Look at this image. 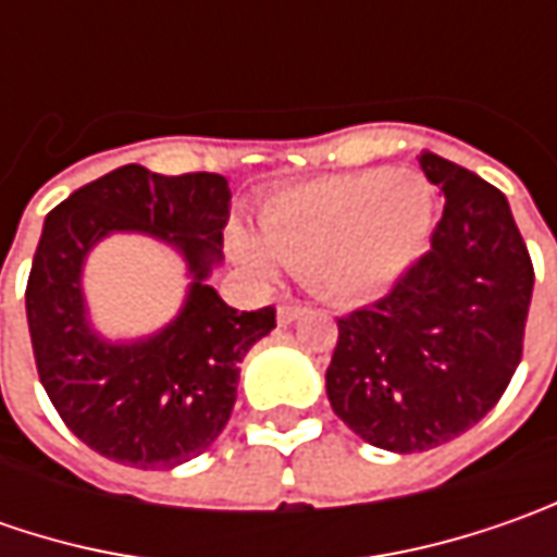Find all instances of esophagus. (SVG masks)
<instances>
[{
  "label": "esophagus",
  "instance_id": "esophagus-1",
  "mask_svg": "<svg viewBox=\"0 0 557 557\" xmlns=\"http://www.w3.org/2000/svg\"><path fill=\"white\" fill-rule=\"evenodd\" d=\"M304 312H307V307H300V304H285V307H278V325H290V322H297Z\"/></svg>",
  "mask_w": 557,
  "mask_h": 557
}]
</instances>
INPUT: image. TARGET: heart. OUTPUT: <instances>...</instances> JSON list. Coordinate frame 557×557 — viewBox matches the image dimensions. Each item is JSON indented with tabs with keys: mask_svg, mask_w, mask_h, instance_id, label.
Listing matches in <instances>:
<instances>
[{
	"mask_svg": "<svg viewBox=\"0 0 557 557\" xmlns=\"http://www.w3.org/2000/svg\"><path fill=\"white\" fill-rule=\"evenodd\" d=\"M431 223L434 195L418 173L366 170L275 191L257 213L260 238L232 225L228 250L257 278L285 263L319 297L366 304L421 253Z\"/></svg>",
	"mask_w": 557,
	"mask_h": 557,
	"instance_id": "obj_1",
	"label": "heart"
}]
</instances>
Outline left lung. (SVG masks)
I'll return each instance as SVG.
<instances>
[{
    "instance_id": "left-lung-1",
    "label": "left lung",
    "mask_w": 557,
    "mask_h": 557,
    "mask_svg": "<svg viewBox=\"0 0 557 557\" xmlns=\"http://www.w3.org/2000/svg\"><path fill=\"white\" fill-rule=\"evenodd\" d=\"M418 163L446 198L431 250L384 300L337 319L325 372L334 416L387 453L449 443L499 403L533 297L503 191L434 151Z\"/></svg>"
}]
</instances>
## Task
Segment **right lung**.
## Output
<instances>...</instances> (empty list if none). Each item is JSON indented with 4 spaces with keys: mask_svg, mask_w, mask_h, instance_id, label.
I'll return each instance as SVG.
<instances>
[{
    "mask_svg": "<svg viewBox=\"0 0 557 557\" xmlns=\"http://www.w3.org/2000/svg\"><path fill=\"white\" fill-rule=\"evenodd\" d=\"M228 183L161 176L139 163L76 188L42 223L27 282V325L46 394L89 449L129 468H176L213 446L232 416L242 359L275 329V310H232L207 278L223 267ZM111 234H145L184 260V307L158 333L108 338L82 272Z\"/></svg>",
    "mask_w": 557,
    "mask_h": 557,
    "instance_id": "add662e5",
    "label": "right lung"
}]
</instances>
